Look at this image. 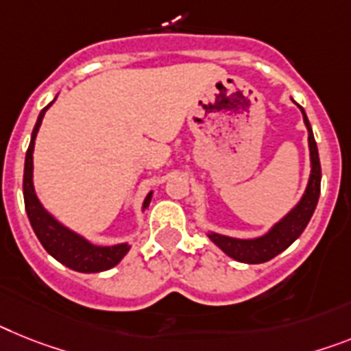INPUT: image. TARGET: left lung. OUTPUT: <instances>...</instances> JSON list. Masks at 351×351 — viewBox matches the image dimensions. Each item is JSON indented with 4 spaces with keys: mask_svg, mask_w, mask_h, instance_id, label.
<instances>
[{
    "mask_svg": "<svg viewBox=\"0 0 351 351\" xmlns=\"http://www.w3.org/2000/svg\"><path fill=\"white\" fill-rule=\"evenodd\" d=\"M303 114V123L308 132V152H311V176H308L307 189L303 193L302 199L294 205L289 214H285L278 223L271 226L269 232L255 239H235L228 235H221L216 232L207 234L210 241L216 246H219L228 257L235 258L246 264H262V262L271 261L278 253L287 250L294 241L298 239L305 226L308 225L312 214L316 210L317 199H319L321 189V164L319 155H317V146L312 134L311 123L307 119V114L300 107Z\"/></svg>",
    "mask_w": 351,
    "mask_h": 351,
    "instance_id": "1",
    "label": "left lung"
}]
</instances>
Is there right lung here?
I'll return each instance as SVG.
<instances>
[{
	"label": "right lung",
	"mask_w": 351,
	"mask_h": 351,
	"mask_svg": "<svg viewBox=\"0 0 351 351\" xmlns=\"http://www.w3.org/2000/svg\"><path fill=\"white\" fill-rule=\"evenodd\" d=\"M55 101V99H53ZM49 103L48 107H44L40 110L37 123L32 132V141L28 146L25 158V176H23V194H25V207L30 225L34 228L37 239L44 246V250L51 255L53 258H57L60 264L67 266L69 269L80 271V273H99V271H107L119 264L121 258L125 257L130 244L121 243L114 244V246H96V244L89 243V241L82 237L80 234L69 230L67 226L58 223L55 217L49 214L46 208L40 205L37 194L34 189V146L35 137L39 132V126L43 123V117L49 107L53 105ZM152 194L146 196L143 203V210L152 202Z\"/></svg>",
	"instance_id": "1"
}]
</instances>
